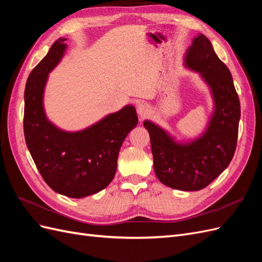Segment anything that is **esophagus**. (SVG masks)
<instances>
[{
	"instance_id": "34e87169",
	"label": "esophagus",
	"mask_w": 262,
	"mask_h": 262,
	"mask_svg": "<svg viewBox=\"0 0 262 262\" xmlns=\"http://www.w3.org/2000/svg\"><path fill=\"white\" fill-rule=\"evenodd\" d=\"M137 112H138V114H139V116H140L141 118H144V117H146L147 114L149 113V107H148L147 104H145V102H142V104H140V105L138 106Z\"/></svg>"
}]
</instances>
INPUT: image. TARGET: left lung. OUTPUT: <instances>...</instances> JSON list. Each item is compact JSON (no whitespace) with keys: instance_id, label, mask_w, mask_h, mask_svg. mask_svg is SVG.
Listing matches in <instances>:
<instances>
[{"instance_id":"1","label":"left lung","mask_w":262,"mask_h":262,"mask_svg":"<svg viewBox=\"0 0 262 262\" xmlns=\"http://www.w3.org/2000/svg\"><path fill=\"white\" fill-rule=\"evenodd\" d=\"M185 66L199 73L211 90L214 112L201 137L178 143L152 121L145 120L149 133L154 170L162 184L182 191H196L210 185L234 156L241 104L233 77L202 34L189 47Z\"/></svg>"}]
</instances>
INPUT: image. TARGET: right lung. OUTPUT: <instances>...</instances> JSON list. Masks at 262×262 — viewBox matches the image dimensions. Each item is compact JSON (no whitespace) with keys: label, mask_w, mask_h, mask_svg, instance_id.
Here are the masks:
<instances>
[{"label":"right lung","mask_w":262,"mask_h":262,"mask_svg":"<svg viewBox=\"0 0 262 262\" xmlns=\"http://www.w3.org/2000/svg\"><path fill=\"white\" fill-rule=\"evenodd\" d=\"M66 40L59 38L27 78L24 134L47 185L55 192L78 199L97 193L112 182L119 150L137 126L138 116L136 108L128 105L77 132L63 131L47 119L45 86L66 52Z\"/></svg>","instance_id":"1"}]
</instances>
